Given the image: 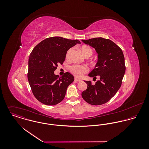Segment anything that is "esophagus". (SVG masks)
I'll list each match as a JSON object with an SVG mask.
<instances>
[{"instance_id":"34e87169","label":"esophagus","mask_w":149,"mask_h":149,"mask_svg":"<svg viewBox=\"0 0 149 149\" xmlns=\"http://www.w3.org/2000/svg\"><path fill=\"white\" fill-rule=\"evenodd\" d=\"M74 80H75V81H79V82L81 81V80H80V79H77V78H76V77L74 78Z\"/></svg>"}]
</instances>
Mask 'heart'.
<instances>
[{"instance_id":"b5f03b06","label":"heart","mask_w":149,"mask_h":149,"mask_svg":"<svg viewBox=\"0 0 149 149\" xmlns=\"http://www.w3.org/2000/svg\"><path fill=\"white\" fill-rule=\"evenodd\" d=\"M72 49H69L66 53V58L68 57L69 53L71 51ZM81 50L83 55L86 57H90L92 56L93 54V50L92 49L88 46L84 45L81 47ZM88 68L85 66V65H79V64H74L72 66H70V72L74 75L75 76L77 77H81L83 76V75L85 74L86 72H88Z\"/></svg>"}]
</instances>
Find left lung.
Here are the masks:
<instances>
[{
  "mask_svg": "<svg viewBox=\"0 0 149 149\" xmlns=\"http://www.w3.org/2000/svg\"><path fill=\"white\" fill-rule=\"evenodd\" d=\"M82 41L95 48L98 54L95 68L88 76L93 79L98 76L100 80L95 85L85 81L87 89L81 96L91 105H102L108 102L122 85L126 71L125 57L122 49L110 40L99 37Z\"/></svg>",
  "mask_w": 149,
  "mask_h": 149,
  "instance_id": "1",
  "label": "left lung"
}]
</instances>
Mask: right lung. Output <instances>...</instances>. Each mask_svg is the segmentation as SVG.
Instances as JSON below:
<instances>
[{"mask_svg":"<svg viewBox=\"0 0 149 149\" xmlns=\"http://www.w3.org/2000/svg\"><path fill=\"white\" fill-rule=\"evenodd\" d=\"M60 37L47 38L32 50L29 58L27 78L35 97L45 105L53 106L64 99L67 88L74 77L66 72L61 77L54 74L58 64H63L67 51L77 43Z\"/></svg>","mask_w":149,"mask_h":149,"instance_id":"1","label":"right lung"}]
</instances>
